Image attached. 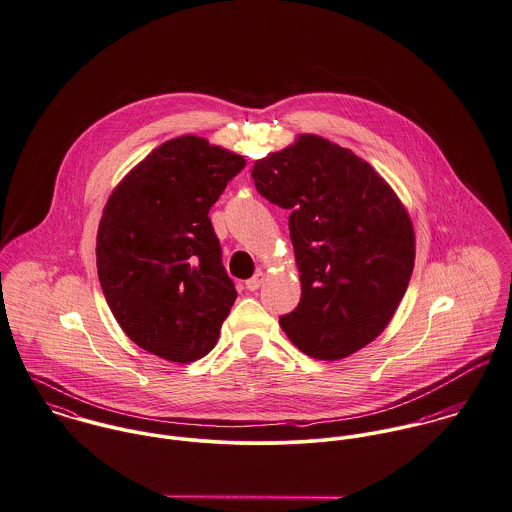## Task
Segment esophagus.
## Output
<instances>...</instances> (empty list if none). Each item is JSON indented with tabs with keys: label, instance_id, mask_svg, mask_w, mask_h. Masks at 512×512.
<instances>
[{
	"label": "esophagus",
	"instance_id": "1",
	"mask_svg": "<svg viewBox=\"0 0 512 512\" xmlns=\"http://www.w3.org/2000/svg\"><path fill=\"white\" fill-rule=\"evenodd\" d=\"M263 281H265V273H261V271H259V273H255L249 281H245V288H247V290H251V292H255V290L263 284Z\"/></svg>",
	"mask_w": 512,
	"mask_h": 512
}]
</instances>
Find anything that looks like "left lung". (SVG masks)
<instances>
[{"instance_id":"8db88e82","label":"left lung","mask_w":512,"mask_h":512,"mask_svg":"<svg viewBox=\"0 0 512 512\" xmlns=\"http://www.w3.org/2000/svg\"><path fill=\"white\" fill-rule=\"evenodd\" d=\"M257 192L290 212L302 296L279 324L300 351L336 361L375 340L414 269V229L369 163L318 135L255 163Z\"/></svg>"}]
</instances>
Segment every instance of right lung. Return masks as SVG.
<instances>
[{
	"mask_svg": "<svg viewBox=\"0 0 512 512\" xmlns=\"http://www.w3.org/2000/svg\"><path fill=\"white\" fill-rule=\"evenodd\" d=\"M245 161L202 137L157 147L110 196L96 241L98 279L123 332L190 363L212 351L237 298L210 208Z\"/></svg>",
	"mask_w": 512,
	"mask_h": 512,
	"instance_id": "1",
	"label": "right lung"
}]
</instances>
